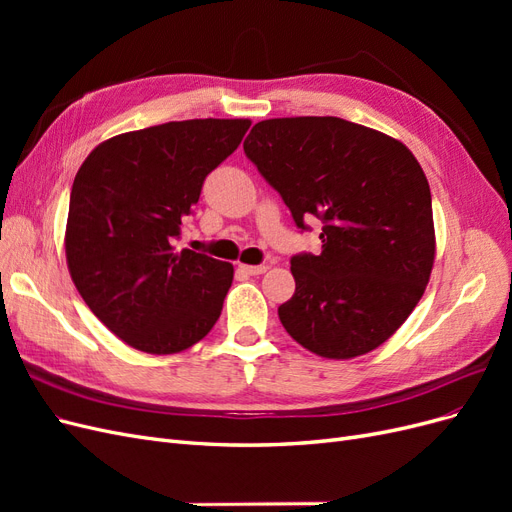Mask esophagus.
Listing matches in <instances>:
<instances>
[{
	"label": "esophagus",
	"instance_id": "esophagus-1",
	"mask_svg": "<svg viewBox=\"0 0 512 512\" xmlns=\"http://www.w3.org/2000/svg\"><path fill=\"white\" fill-rule=\"evenodd\" d=\"M241 271L247 275H262L267 271L265 265H241Z\"/></svg>",
	"mask_w": 512,
	"mask_h": 512
}]
</instances>
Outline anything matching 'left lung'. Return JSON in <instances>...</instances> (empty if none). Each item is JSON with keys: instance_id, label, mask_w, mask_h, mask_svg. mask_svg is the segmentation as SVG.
<instances>
[{"instance_id": "8db88e82", "label": "left lung", "mask_w": 512, "mask_h": 512, "mask_svg": "<svg viewBox=\"0 0 512 512\" xmlns=\"http://www.w3.org/2000/svg\"><path fill=\"white\" fill-rule=\"evenodd\" d=\"M305 230L322 222V252L290 260L288 335L324 359L382 346L427 288L436 230L421 164L393 136L339 117L258 121L243 143Z\"/></svg>"}]
</instances>
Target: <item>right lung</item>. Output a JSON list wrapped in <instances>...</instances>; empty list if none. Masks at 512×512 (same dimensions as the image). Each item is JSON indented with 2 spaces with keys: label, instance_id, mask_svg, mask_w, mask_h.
I'll use <instances>...</instances> for the list:
<instances>
[{
  "label": "right lung",
  "instance_id": "1",
  "mask_svg": "<svg viewBox=\"0 0 512 512\" xmlns=\"http://www.w3.org/2000/svg\"><path fill=\"white\" fill-rule=\"evenodd\" d=\"M250 119H188L100 143L72 183L66 260L108 331L147 354H175L218 322L230 262L177 250L203 181L239 147Z\"/></svg>",
  "mask_w": 512,
  "mask_h": 512
}]
</instances>
